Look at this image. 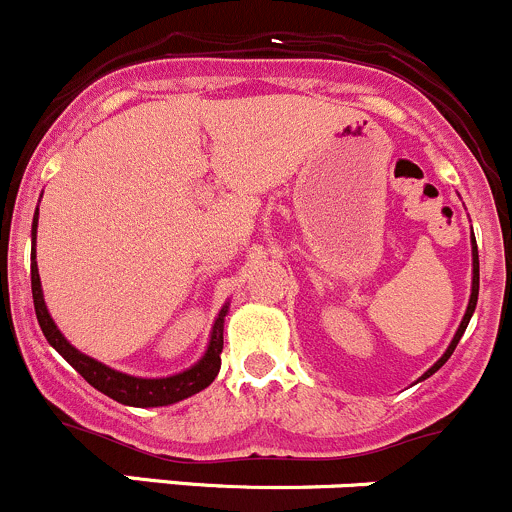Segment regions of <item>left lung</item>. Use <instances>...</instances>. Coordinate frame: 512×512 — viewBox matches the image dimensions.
<instances>
[{"label":"left lung","mask_w":512,"mask_h":512,"mask_svg":"<svg viewBox=\"0 0 512 512\" xmlns=\"http://www.w3.org/2000/svg\"><path fill=\"white\" fill-rule=\"evenodd\" d=\"M478 288H480V263H478V246H475V241H473V283H470V298H468V308H465V316H463V321H460V326H458V331H455V336H453V341H450V346L445 348L443 356H440L438 361H435L433 366H430L428 371L423 373L421 378H418V381H426V378L433 376V373L438 371V368L443 366V363L448 361L450 356H453L455 346H458L460 336H463V333H465V328H468V323H470V316H473L475 303H478Z\"/></svg>","instance_id":"1"}]
</instances>
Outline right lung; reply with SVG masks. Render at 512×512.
<instances>
[{"label": "right lung", "instance_id": "add662e5", "mask_svg": "<svg viewBox=\"0 0 512 512\" xmlns=\"http://www.w3.org/2000/svg\"><path fill=\"white\" fill-rule=\"evenodd\" d=\"M37 221H39V209L34 214L32 221V296H34V311H37V321L42 326V333L47 336L49 346L59 353L62 358H67L69 366L84 378L89 386H94L96 391H101L104 396L114 398L116 403H124V406L134 408H159V406H171V403H179L184 398L194 396V393L204 391L206 386L214 383V378L219 376L221 368V348H224V318L229 313V303H224L216 316L214 326H211L209 346H206L204 356L189 366L186 371L174 373V376L166 378H141V376H129V373H121L116 368H109L106 363L96 361V358L86 356V353L74 348L72 343L64 338V333L59 331L54 318L49 316V308L44 303V291H42V278H39L37 268Z\"/></svg>", "mask_w": 512, "mask_h": 512}]
</instances>
